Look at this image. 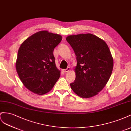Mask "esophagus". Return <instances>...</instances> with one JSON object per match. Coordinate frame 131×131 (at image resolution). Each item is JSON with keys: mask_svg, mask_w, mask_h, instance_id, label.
I'll list each match as a JSON object with an SVG mask.
<instances>
[{"mask_svg": "<svg viewBox=\"0 0 131 131\" xmlns=\"http://www.w3.org/2000/svg\"><path fill=\"white\" fill-rule=\"evenodd\" d=\"M70 71V67H68V68H67L66 69H63L62 70V71L63 72H68Z\"/></svg>", "mask_w": 131, "mask_h": 131, "instance_id": "obj_1", "label": "esophagus"}]
</instances>
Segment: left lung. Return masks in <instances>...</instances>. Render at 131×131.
<instances>
[{"instance_id": "obj_1", "label": "left lung", "mask_w": 131, "mask_h": 131, "mask_svg": "<svg viewBox=\"0 0 131 131\" xmlns=\"http://www.w3.org/2000/svg\"><path fill=\"white\" fill-rule=\"evenodd\" d=\"M76 56V78L70 85L79 96L97 95L105 86L113 71V58L105 41L91 33L66 38Z\"/></svg>"}]
</instances>
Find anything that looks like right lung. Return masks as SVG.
<instances>
[{
  "mask_svg": "<svg viewBox=\"0 0 131 131\" xmlns=\"http://www.w3.org/2000/svg\"><path fill=\"white\" fill-rule=\"evenodd\" d=\"M61 40V35L41 31L29 37L19 48L16 71L26 88L35 94L49 92L60 76L53 51Z\"/></svg>",
  "mask_w": 131,
  "mask_h": 131,
  "instance_id": "right-lung-1",
  "label": "right lung"
}]
</instances>
